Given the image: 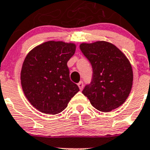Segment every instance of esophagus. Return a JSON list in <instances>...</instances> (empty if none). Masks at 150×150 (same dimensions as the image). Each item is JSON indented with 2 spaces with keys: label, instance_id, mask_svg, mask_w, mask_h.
<instances>
[{
  "label": "esophagus",
  "instance_id": "34e87169",
  "mask_svg": "<svg viewBox=\"0 0 150 150\" xmlns=\"http://www.w3.org/2000/svg\"><path fill=\"white\" fill-rule=\"evenodd\" d=\"M77 85H78V86H79V89H80V90L83 89V82L80 81L79 83H78Z\"/></svg>",
  "mask_w": 150,
  "mask_h": 150
}]
</instances>
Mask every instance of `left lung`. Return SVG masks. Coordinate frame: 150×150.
Returning a JSON list of instances; mask_svg holds the SVG:
<instances>
[{"label":"left lung","instance_id":"1","mask_svg":"<svg viewBox=\"0 0 150 150\" xmlns=\"http://www.w3.org/2000/svg\"><path fill=\"white\" fill-rule=\"evenodd\" d=\"M83 55L92 67V78L83 90L95 109L110 112L125 101L132 89L133 71L126 56L106 41L82 43Z\"/></svg>","mask_w":150,"mask_h":150}]
</instances>
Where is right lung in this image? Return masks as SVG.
I'll return each instance as SVG.
<instances>
[{"label": "right lung", "mask_w": 150, "mask_h": 150, "mask_svg": "<svg viewBox=\"0 0 150 150\" xmlns=\"http://www.w3.org/2000/svg\"><path fill=\"white\" fill-rule=\"evenodd\" d=\"M76 46L62 41H48L33 49L26 56L21 71L24 94L36 109L57 114L67 107L79 91L70 79L67 65Z\"/></svg>", "instance_id": "right-lung-1"}]
</instances>
